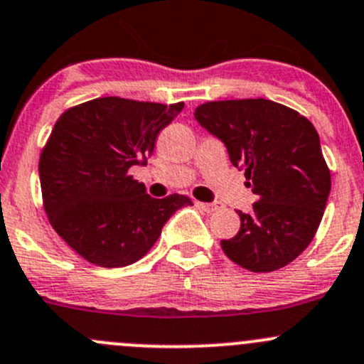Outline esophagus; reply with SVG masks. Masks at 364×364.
I'll list each match as a JSON object with an SVG mask.
<instances>
[{"label":"esophagus","mask_w":364,"mask_h":364,"mask_svg":"<svg viewBox=\"0 0 364 364\" xmlns=\"http://www.w3.org/2000/svg\"><path fill=\"white\" fill-rule=\"evenodd\" d=\"M197 205H200V208H203L204 211H208V213L216 211V209L220 208L218 203H197Z\"/></svg>","instance_id":"obj_1"}]
</instances>
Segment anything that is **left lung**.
<instances>
[{
    "mask_svg": "<svg viewBox=\"0 0 364 364\" xmlns=\"http://www.w3.org/2000/svg\"><path fill=\"white\" fill-rule=\"evenodd\" d=\"M193 116L227 146L259 197L250 215L237 211L240 232L222 240V250L253 273L287 266L314 240L331 192L315 127L266 98L205 102Z\"/></svg>",
    "mask_w": 364,
    "mask_h": 364,
    "instance_id": "left-lung-1",
    "label": "left lung"
}]
</instances>
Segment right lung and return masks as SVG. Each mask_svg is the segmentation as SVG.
<instances>
[{
    "mask_svg": "<svg viewBox=\"0 0 364 364\" xmlns=\"http://www.w3.org/2000/svg\"><path fill=\"white\" fill-rule=\"evenodd\" d=\"M185 104L104 97L70 107L54 124L38 172L43 209L72 250L102 267H123L151 250L161 227L192 200L153 199L130 168L144 165L156 135Z\"/></svg>",
    "mask_w": 364,
    "mask_h": 364,
    "instance_id": "1",
    "label": "right lung"
}]
</instances>
